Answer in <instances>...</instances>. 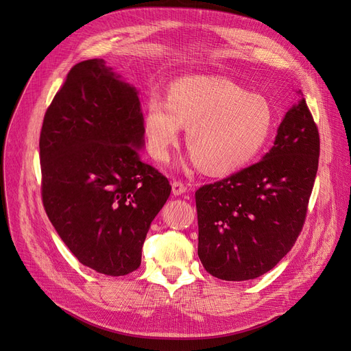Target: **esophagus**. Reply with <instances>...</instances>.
<instances>
[{"mask_svg": "<svg viewBox=\"0 0 351 351\" xmlns=\"http://www.w3.org/2000/svg\"><path fill=\"white\" fill-rule=\"evenodd\" d=\"M186 191H188V186L183 182H180V180H173L172 182V192H173L175 196L185 193Z\"/></svg>", "mask_w": 351, "mask_h": 351, "instance_id": "esophagus-1", "label": "esophagus"}]
</instances>
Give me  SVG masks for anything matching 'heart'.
Instances as JSON below:
<instances>
[{
  "label": "heart",
  "mask_w": 351,
  "mask_h": 351,
  "mask_svg": "<svg viewBox=\"0 0 351 351\" xmlns=\"http://www.w3.org/2000/svg\"><path fill=\"white\" fill-rule=\"evenodd\" d=\"M182 125L186 143L202 171L226 175L245 168L262 152L273 128L269 102L234 82L193 75L173 81L168 101H147L143 134L149 155L160 162L169 158Z\"/></svg>",
  "instance_id": "obj_1"
}]
</instances>
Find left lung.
Returning <instances> with one entry per match:
<instances>
[{
	"mask_svg": "<svg viewBox=\"0 0 351 351\" xmlns=\"http://www.w3.org/2000/svg\"><path fill=\"white\" fill-rule=\"evenodd\" d=\"M319 155V129L302 99L262 160L195 192L197 254L208 273L249 280L283 259L303 229Z\"/></svg>",
	"mask_w": 351,
	"mask_h": 351,
	"instance_id": "1",
	"label": "left lung"
}]
</instances>
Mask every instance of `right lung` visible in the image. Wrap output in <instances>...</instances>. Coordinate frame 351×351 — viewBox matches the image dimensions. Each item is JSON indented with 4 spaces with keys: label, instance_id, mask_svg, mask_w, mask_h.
Wrapping results in <instances>:
<instances>
[{
    "label": "right lung",
    "instance_id": "right-lung-1",
    "mask_svg": "<svg viewBox=\"0 0 351 351\" xmlns=\"http://www.w3.org/2000/svg\"><path fill=\"white\" fill-rule=\"evenodd\" d=\"M142 145L136 89L104 60L73 65L41 128V196L64 243L98 273L141 266L146 233L171 195L168 178L141 159Z\"/></svg>",
    "mask_w": 351,
    "mask_h": 351
}]
</instances>
